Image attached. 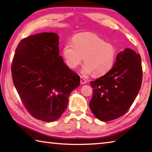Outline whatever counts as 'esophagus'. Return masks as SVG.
<instances>
[{"instance_id":"34e87169","label":"esophagus","mask_w":152,"mask_h":152,"mask_svg":"<svg viewBox=\"0 0 152 152\" xmlns=\"http://www.w3.org/2000/svg\"><path fill=\"white\" fill-rule=\"evenodd\" d=\"M80 81H81V84H86V83H87V80L86 79H84L83 77H81V79H80Z\"/></svg>"}]
</instances>
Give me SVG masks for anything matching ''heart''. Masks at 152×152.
<instances>
[{
  "instance_id": "heart-1",
  "label": "heart",
  "mask_w": 152,
  "mask_h": 152,
  "mask_svg": "<svg viewBox=\"0 0 152 152\" xmlns=\"http://www.w3.org/2000/svg\"><path fill=\"white\" fill-rule=\"evenodd\" d=\"M63 55L69 67L75 69L83 62L81 73L84 76L92 73L99 77L107 73L115 63L116 49L113 45L93 33L75 37L73 42H66Z\"/></svg>"
}]
</instances>
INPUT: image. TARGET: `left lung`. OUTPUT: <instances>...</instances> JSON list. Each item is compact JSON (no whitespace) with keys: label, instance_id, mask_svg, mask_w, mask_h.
Segmentation results:
<instances>
[{"label":"left lung","instance_id":"1","mask_svg":"<svg viewBox=\"0 0 152 152\" xmlns=\"http://www.w3.org/2000/svg\"><path fill=\"white\" fill-rule=\"evenodd\" d=\"M142 75L140 54L131 49L118 53L112 69L90 82L94 94L89 107L94 115L102 121L124 115L139 93Z\"/></svg>","mask_w":152,"mask_h":152}]
</instances>
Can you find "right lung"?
Masks as SVG:
<instances>
[{
	"label": "right lung",
	"instance_id": "obj_1",
	"mask_svg": "<svg viewBox=\"0 0 152 152\" xmlns=\"http://www.w3.org/2000/svg\"><path fill=\"white\" fill-rule=\"evenodd\" d=\"M58 36L42 33L20 41L11 65L12 81L21 102L39 120L52 122L62 115L80 77L59 55Z\"/></svg>",
	"mask_w": 152,
	"mask_h": 152
}]
</instances>
